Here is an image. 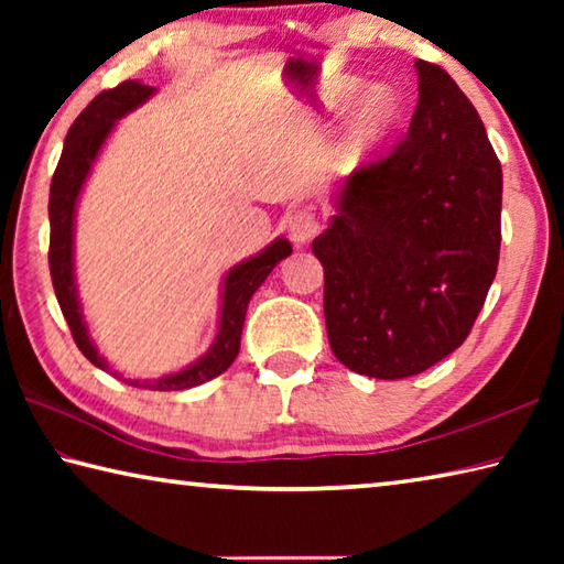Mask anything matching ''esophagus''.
<instances>
[{
	"label": "esophagus",
	"mask_w": 564,
	"mask_h": 564,
	"mask_svg": "<svg viewBox=\"0 0 564 564\" xmlns=\"http://www.w3.org/2000/svg\"><path fill=\"white\" fill-rule=\"evenodd\" d=\"M285 228H289V236L295 246H303L308 243L313 236L318 234V221L316 216H313L308 208H301V212H295L289 216V221H285Z\"/></svg>",
	"instance_id": "1"
}]
</instances>
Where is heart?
Segmentation results:
<instances>
[{"mask_svg":"<svg viewBox=\"0 0 564 564\" xmlns=\"http://www.w3.org/2000/svg\"><path fill=\"white\" fill-rule=\"evenodd\" d=\"M358 91L356 82H340L336 89L330 91L328 104L330 109H338L346 104L352 94ZM400 119L398 101L390 97L388 91H370L366 99L360 101V107L352 113L346 131L340 139V159L358 161L362 156L373 154L378 147H383V141L393 133L395 123Z\"/></svg>","mask_w":564,"mask_h":564,"instance_id":"b5f03b06","label":"heart"}]
</instances>
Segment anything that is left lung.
Instances as JSON below:
<instances>
[{
    "instance_id": "1",
    "label": "left lung",
    "mask_w": 564,
    "mask_h": 564,
    "mask_svg": "<svg viewBox=\"0 0 564 564\" xmlns=\"http://www.w3.org/2000/svg\"><path fill=\"white\" fill-rule=\"evenodd\" d=\"M415 69L408 137L343 181L311 246L333 356L380 380L463 346L500 259L502 169L488 133L451 74L423 59Z\"/></svg>"
}]
</instances>
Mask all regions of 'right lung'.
I'll return each instance as SVG.
<instances>
[{
	"mask_svg": "<svg viewBox=\"0 0 564 564\" xmlns=\"http://www.w3.org/2000/svg\"><path fill=\"white\" fill-rule=\"evenodd\" d=\"M154 87H147L137 79L121 82L119 87L101 91L97 99H94L87 109H84L76 121L72 123L69 133H66L64 151L59 164L52 176V188H50V271H52V283L56 301H59V308L64 313L66 323H69V330L74 336V343L79 350L87 356L94 366L101 370H109L107 360L99 356L97 346H94L87 330V323L82 316L79 295H76V283H74V214H76V202H79V194L84 188V181H87L89 171L97 161L104 141L117 127V121L123 113L133 111L141 107ZM291 243L285 238H275L271 246H265L261 253H256L253 259H246L236 263L231 271L226 273L224 279V291H221V316H218V333L202 358L191 362L188 368L178 370V373H171L156 380H129L131 386L149 388V390H186L196 388L221 376L224 370L231 366L238 356V348H241V330L246 321V308L248 301L253 299V293L259 291V285L269 279V273L279 265L285 256H291Z\"/></svg>",
	"mask_w": 564,
	"mask_h": 564,
	"instance_id": "1",
	"label": "right lung"
}]
</instances>
